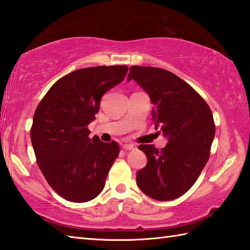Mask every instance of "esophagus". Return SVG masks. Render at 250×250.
Listing matches in <instances>:
<instances>
[{
	"mask_svg": "<svg viewBox=\"0 0 250 250\" xmlns=\"http://www.w3.org/2000/svg\"><path fill=\"white\" fill-rule=\"evenodd\" d=\"M123 148L125 150H134V149H136V146L132 144H125V145H123Z\"/></svg>",
	"mask_w": 250,
	"mask_h": 250,
	"instance_id": "34e87169",
	"label": "esophagus"
}]
</instances>
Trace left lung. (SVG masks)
<instances>
[{
    "label": "left lung",
    "mask_w": 250,
    "mask_h": 250,
    "mask_svg": "<svg viewBox=\"0 0 250 250\" xmlns=\"http://www.w3.org/2000/svg\"><path fill=\"white\" fill-rule=\"evenodd\" d=\"M131 80L148 94L155 129L168 142L161 151L139 145L148 162L136 173L137 185L152 199L173 200L193 187L208 160L215 136L212 112L193 87L165 69L132 66Z\"/></svg>",
    "instance_id": "obj_1"
}]
</instances>
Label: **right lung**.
I'll return each instance as SVG.
<instances>
[{
	"mask_svg": "<svg viewBox=\"0 0 250 250\" xmlns=\"http://www.w3.org/2000/svg\"><path fill=\"white\" fill-rule=\"evenodd\" d=\"M129 67L83 68L60 79L34 114L31 141L37 164L57 194L86 202L101 193L119 154L115 141L103 143L87 129L102 96L124 81Z\"/></svg>",
	"mask_w": 250,
	"mask_h": 250,
	"instance_id": "1",
	"label": "right lung"
}]
</instances>
